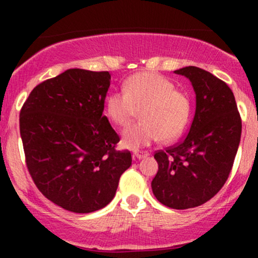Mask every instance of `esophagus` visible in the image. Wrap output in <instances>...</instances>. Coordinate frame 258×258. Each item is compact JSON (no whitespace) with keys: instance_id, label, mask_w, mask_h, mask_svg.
<instances>
[{"instance_id":"1","label":"esophagus","mask_w":258,"mask_h":258,"mask_svg":"<svg viewBox=\"0 0 258 258\" xmlns=\"http://www.w3.org/2000/svg\"><path fill=\"white\" fill-rule=\"evenodd\" d=\"M147 156H149V153L148 152H135L133 153V158H136L138 160L147 158Z\"/></svg>"}]
</instances>
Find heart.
I'll use <instances>...</instances> for the list:
<instances>
[{
  "instance_id": "b5f03b06",
  "label": "heart",
  "mask_w": 258,
  "mask_h": 258,
  "mask_svg": "<svg viewBox=\"0 0 258 258\" xmlns=\"http://www.w3.org/2000/svg\"><path fill=\"white\" fill-rule=\"evenodd\" d=\"M123 92H112L106 98L108 116L117 126L125 127L141 115V122L122 133L123 146L139 149L156 141H176L189 121L188 97L174 90L170 80L153 73H139L123 84Z\"/></svg>"
}]
</instances>
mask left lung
Here are the masks:
<instances>
[{
	"mask_svg": "<svg viewBox=\"0 0 258 258\" xmlns=\"http://www.w3.org/2000/svg\"><path fill=\"white\" fill-rule=\"evenodd\" d=\"M195 92V115L182 142L155 153L159 170L152 182L162 205L185 210L205 204L224 185L241 136V119L226 82L197 67L174 72Z\"/></svg>",
	"mask_w": 258,
	"mask_h": 258,
	"instance_id": "1",
	"label": "left lung"
}]
</instances>
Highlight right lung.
Here are the masks:
<instances>
[{
    "label": "right lung",
    "mask_w": 258,
    "mask_h": 258,
    "mask_svg": "<svg viewBox=\"0 0 258 258\" xmlns=\"http://www.w3.org/2000/svg\"><path fill=\"white\" fill-rule=\"evenodd\" d=\"M111 76L69 69L31 91L20 111L26 166L38 190L55 205L90 214L114 199L131 153L103 115Z\"/></svg>",
    "instance_id": "right-lung-1"
}]
</instances>
